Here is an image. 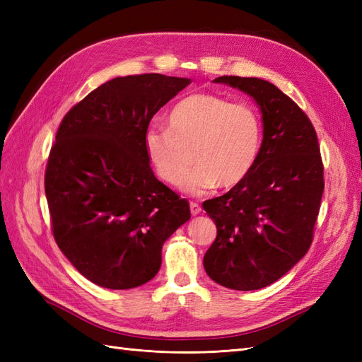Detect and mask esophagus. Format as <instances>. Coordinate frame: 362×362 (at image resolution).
<instances>
[{"mask_svg": "<svg viewBox=\"0 0 362 362\" xmlns=\"http://www.w3.org/2000/svg\"><path fill=\"white\" fill-rule=\"evenodd\" d=\"M190 211H192V214H193V216H198V214H201V213H202V208H201V205H199V204L190 202Z\"/></svg>", "mask_w": 362, "mask_h": 362, "instance_id": "1", "label": "esophagus"}]
</instances>
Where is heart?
I'll list each match as a JSON object with an SVG mask.
<instances>
[{
	"mask_svg": "<svg viewBox=\"0 0 362 362\" xmlns=\"http://www.w3.org/2000/svg\"><path fill=\"white\" fill-rule=\"evenodd\" d=\"M168 129L145 134L146 156L158 177L182 190L202 196L221 185L235 187L255 168L261 148V122L252 107L233 104L214 93L184 96L168 116ZM192 157H189V154Z\"/></svg>",
	"mask_w": 362,
	"mask_h": 362,
	"instance_id": "1",
	"label": "heart"
}]
</instances>
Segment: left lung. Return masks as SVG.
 <instances>
[{"instance_id":"8db88e82","label":"left lung","mask_w":362,"mask_h":362,"mask_svg":"<svg viewBox=\"0 0 362 362\" xmlns=\"http://www.w3.org/2000/svg\"><path fill=\"white\" fill-rule=\"evenodd\" d=\"M214 83L255 101L262 141L246 180L204 202L217 228L204 267L218 286L258 290L286 275L311 246L325 189L320 148L310 119L275 84L234 75Z\"/></svg>"}]
</instances>
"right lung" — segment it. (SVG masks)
<instances>
[{
  "label": "right lung",
  "mask_w": 362,
  "mask_h": 362,
  "mask_svg": "<svg viewBox=\"0 0 362 362\" xmlns=\"http://www.w3.org/2000/svg\"><path fill=\"white\" fill-rule=\"evenodd\" d=\"M190 78L144 74L104 83L63 117L45 172L54 238L84 278L110 290L144 286L164 242L190 218L156 178L149 122Z\"/></svg>",
  "instance_id": "right-lung-1"
}]
</instances>
